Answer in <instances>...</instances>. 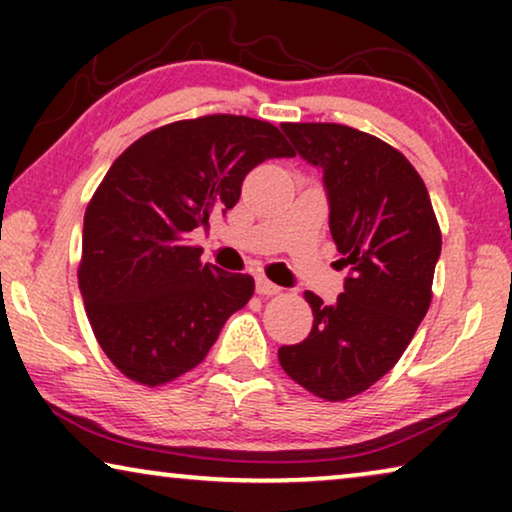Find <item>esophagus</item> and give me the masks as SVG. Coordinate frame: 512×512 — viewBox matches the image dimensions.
I'll return each instance as SVG.
<instances>
[{
	"mask_svg": "<svg viewBox=\"0 0 512 512\" xmlns=\"http://www.w3.org/2000/svg\"><path fill=\"white\" fill-rule=\"evenodd\" d=\"M256 291L261 293V296H275L282 289H279L277 284H272L268 277H256Z\"/></svg>",
	"mask_w": 512,
	"mask_h": 512,
	"instance_id": "1",
	"label": "esophagus"
}]
</instances>
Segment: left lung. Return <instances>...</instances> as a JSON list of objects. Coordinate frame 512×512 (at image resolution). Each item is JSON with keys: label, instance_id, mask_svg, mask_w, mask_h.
<instances>
[{"label": "left lung", "instance_id": "1", "mask_svg": "<svg viewBox=\"0 0 512 512\" xmlns=\"http://www.w3.org/2000/svg\"><path fill=\"white\" fill-rule=\"evenodd\" d=\"M307 163L321 167L331 235L349 270L338 303L305 291L312 331L279 347V366L310 394L347 401L389 373L431 305L443 247L429 191L410 160L340 123H284Z\"/></svg>", "mask_w": 512, "mask_h": 512}]
</instances>
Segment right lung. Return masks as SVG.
I'll return each mask as SVG.
<instances>
[{
  "label": "right lung",
  "mask_w": 512,
  "mask_h": 512,
  "mask_svg": "<svg viewBox=\"0 0 512 512\" xmlns=\"http://www.w3.org/2000/svg\"><path fill=\"white\" fill-rule=\"evenodd\" d=\"M293 149L268 121L212 114L130 144L83 216L79 289L102 352L144 387L177 380L254 296V279L202 263L191 244L209 214L233 209L242 181Z\"/></svg>",
  "instance_id": "1"
}]
</instances>
